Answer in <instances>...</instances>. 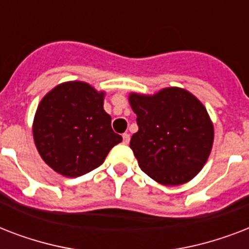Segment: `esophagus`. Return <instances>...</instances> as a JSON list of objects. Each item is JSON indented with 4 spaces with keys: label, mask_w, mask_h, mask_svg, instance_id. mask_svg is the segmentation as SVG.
<instances>
[{
    "label": "esophagus",
    "mask_w": 249,
    "mask_h": 249,
    "mask_svg": "<svg viewBox=\"0 0 249 249\" xmlns=\"http://www.w3.org/2000/svg\"><path fill=\"white\" fill-rule=\"evenodd\" d=\"M129 141H130V134H129V133H124V134H123V142H124L125 144H128Z\"/></svg>",
    "instance_id": "esophagus-1"
}]
</instances>
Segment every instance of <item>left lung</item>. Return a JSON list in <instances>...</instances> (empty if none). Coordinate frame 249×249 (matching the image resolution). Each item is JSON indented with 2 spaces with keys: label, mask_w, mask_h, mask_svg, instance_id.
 Wrapping results in <instances>:
<instances>
[{
  "label": "left lung",
  "mask_w": 249,
  "mask_h": 249,
  "mask_svg": "<svg viewBox=\"0 0 249 249\" xmlns=\"http://www.w3.org/2000/svg\"><path fill=\"white\" fill-rule=\"evenodd\" d=\"M138 132L130 148L148 177L165 186L191 181L212 151L214 128L204 105L189 90L170 86L155 94H129Z\"/></svg>",
  "instance_id": "left-lung-1"
}]
</instances>
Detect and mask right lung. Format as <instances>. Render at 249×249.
Listing matches in <instances>:
<instances>
[{
  "label": "right lung",
  "instance_id": "right-lung-1",
  "mask_svg": "<svg viewBox=\"0 0 249 249\" xmlns=\"http://www.w3.org/2000/svg\"><path fill=\"white\" fill-rule=\"evenodd\" d=\"M105 95L84 81H66L38 103L33 141L42 160L56 173L70 178L89 173L123 141L103 108Z\"/></svg>",
  "mask_w": 249,
  "mask_h": 249
}]
</instances>
